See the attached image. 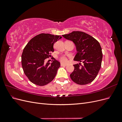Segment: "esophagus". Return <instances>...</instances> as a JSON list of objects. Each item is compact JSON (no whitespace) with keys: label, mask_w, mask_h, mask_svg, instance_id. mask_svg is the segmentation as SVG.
Here are the masks:
<instances>
[{"label":"esophagus","mask_w":122,"mask_h":122,"mask_svg":"<svg viewBox=\"0 0 122 122\" xmlns=\"http://www.w3.org/2000/svg\"><path fill=\"white\" fill-rule=\"evenodd\" d=\"M61 66H67V64H64L61 63Z\"/></svg>","instance_id":"34e87169"}]
</instances>
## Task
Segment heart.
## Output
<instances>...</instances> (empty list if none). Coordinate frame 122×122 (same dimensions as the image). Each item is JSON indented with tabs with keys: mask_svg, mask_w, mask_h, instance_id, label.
Here are the masks:
<instances>
[{
	"mask_svg": "<svg viewBox=\"0 0 122 122\" xmlns=\"http://www.w3.org/2000/svg\"><path fill=\"white\" fill-rule=\"evenodd\" d=\"M60 60L62 62H64V63H66V62H67V58L64 56H61L60 57Z\"/></svg>",
	"mask_w": 122,
	"mask_h": 122,
	"instance_id": "1",
	"label": "heart"
}]
</instances>
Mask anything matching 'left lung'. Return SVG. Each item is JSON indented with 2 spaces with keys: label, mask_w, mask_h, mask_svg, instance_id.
<instances>
[{
  "label": "left lung",
  "mask_w": 122,
  "mask_h": 122,
  "mask_svg": "<svg viewBox=\"0 0 122 122\" xmlns=\"http://www.w3.org/2000/svg\"><path fill=\"white\" fill-rule=\"evenodd\" d=\"M62 36L75 44L77 53L74 61L80 62L73 65L74 70L70 74L71 79L80 85L92 82L101 66L103 55L99 43L93 36L82 31H74ZM81 62L83 64L80 66Z\"/></svg>",
  "instance_id": "obj_1"
}]
</instances>
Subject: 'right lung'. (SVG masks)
I'll return each mask as SVG.
<instances>
[{
  "label": "right lung",
  "mask_w": 122,
  "mask_h": 122,
  "mask_svg": "<svg viewBox=\"0 0 122 122\" xmlns=\"http://www.w3.org/2000/svg\"><path fill=\"white\" fill-rule=\"evenodd\" d=\"M62 37L49 34H41L31 39L23 49L21 63L23 71L29 80L35 84L43 86L52 81L60 67L56 60L51 63L45 59L54 52L53 44Z\"/></svg>",
  "instance_id": "obj_1"
}]
</instances>
